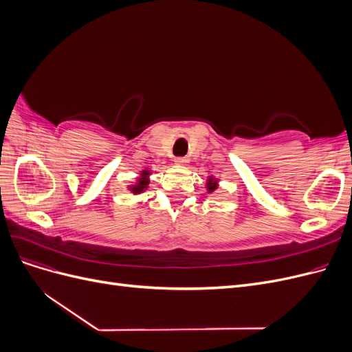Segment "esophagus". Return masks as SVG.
Listing matches in <instances>:
<instances>
[{
    "mask_svg": "<svg viewBox=\"0 0 352 352\" xmlns=\"http://www.w3.org/2000/svg\"><path fill=\"white\" fill-rule=\"evenodd\" d=\"M175 163L179 164V166H186L188 164V158L186 157H177L175 160Z\"/></svg>",
    "mask_w": 352,
    "mask_h": 352,
    "instance_id": "obj_1",
    "label": "esophagus"
}]
</instances>
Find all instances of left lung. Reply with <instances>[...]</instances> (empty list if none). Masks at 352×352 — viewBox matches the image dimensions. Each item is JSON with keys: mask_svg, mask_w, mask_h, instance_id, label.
Segmentation results:
<instances>
[{"mask_svg": "<svg viewBox=\"0 0 352 352\" xmlns=\"http://www.w3.org/2000/svg\"><path fill=\"white\" fill-rule=\"evenodd\" d=\"M216 189H217V180L210 177V179L207 180V190L211 194V192H214Z\"/></svg>", "mask_w": 352, "mask_h": 352, "instance_id": "1", "label": "left lung"}]
</instances>
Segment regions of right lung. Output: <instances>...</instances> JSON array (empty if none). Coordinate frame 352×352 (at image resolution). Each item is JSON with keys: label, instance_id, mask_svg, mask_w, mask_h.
<instances>
[{"label": "right lung", "instance_id": "add662e5", "mask_svg": "<svg viewBox=\"0 0 352 352\" xmlns=\"http://www.w3.org/2000/svg\"><path fill=\"white\" fill-rule=\"evenodd\" d=\"M150 175H151L150 170H142L141 176L138 177V180H136V184L129 186L131 192H133V194L144 192V190L148 188V185H150V179H148V176H150Z\"/></svg>", "mask_w": 352, "mask_h": 352}]
</instances>
